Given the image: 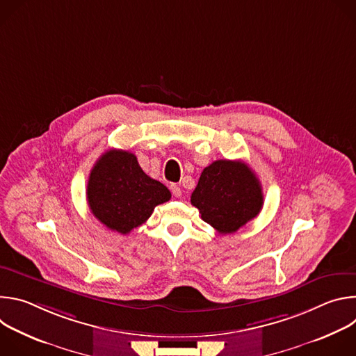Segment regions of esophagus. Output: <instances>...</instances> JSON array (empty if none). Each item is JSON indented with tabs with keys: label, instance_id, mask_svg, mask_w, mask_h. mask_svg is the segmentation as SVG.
<instances>
[{
	"label": "esophagus",
	"instance_id": "34e87169",
	"mask_svg": "<svg viewBox=\"0 0 356 356\" xmlns=\"http://www.w3.org/2000/svg\"><path fill=\"white\" fill-rule=\"evenodd\" d=\"M170 190H172V193H173L175 197L179 198V197L181 195V188H180L177 184H172V186H170Z\"/></svg>",
	"mask_w": 356,
	"mask_h": 356
}]
</instances>
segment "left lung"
<instances>
[{"mask_svg": "<svg viewBox=\"0 0 356 356\" xmlns=\"http://www.w3.org/2000/svg\"><path fill=\"white\" fill-rule=\"evenodd\" d=\"M190 201L202 221L225 235L236 232L261 213L264 193L246 163L221 159L202 170Z\"/></svg>", "mask_w": 356, "mask_h": 356, "instance_id": "left-lung-1", "label": "left lung"}]
</instances>
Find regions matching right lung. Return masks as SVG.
<instances>
[{"label":"right lung","mask_w":356,"mask_h":356,"mask_svg":"<svg viewBox=\"0 0 356 356\" xmlns=\"http://www.w3.org/2000/svg\"><path fill=\"white\" fill-rule=\"evenodd\" d=\"M87 201L92 216L122 235L142 225L155 207L169 201L165 184L149 177L128 150L110 149L90 172Z\"/></svg>","instance_id":"right-lung-1"}]
</instances>
